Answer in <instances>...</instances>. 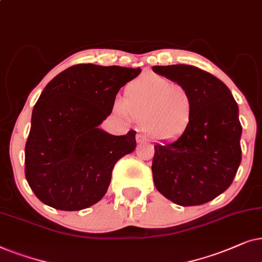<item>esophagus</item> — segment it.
<instances>
[{
  "instance_id": "obj_1",
  "label": "esophagus",
  "mask_w": 262,
  "mask_h": 262,
  "mask_svg": "<svg viewBox=\"0 0 262 262\" xmlns=\"http://www.w3.org/2000/svg\"><path fill=\"white\" fill-rule=\"evenodd\" d=\"M146 141H147V139H146L145 135H142V134L137 135V142H138V144H145Z\"/></svg>"
}]
</instances>
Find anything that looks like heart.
Wrapping results in <instances>:
<instances>
[{
  "instance_id": "b5f03b06",
  "label": "heart",
  "mask_w": 262,
  "mask_h": 262,
  "mask_svg": "<svg viewBox=\"0 0 262 262\" xmlns=\"http://www.w3.org/2000/svg\"><path fill=\"white\" fill-rule=\"evenodd\" d=\"M115 109L125 118L142 121V127L157 141H172L186 133L194 120L193 93L164 76L148 74L125 86L124 98Z\"/></svg>"
}]
</instances>
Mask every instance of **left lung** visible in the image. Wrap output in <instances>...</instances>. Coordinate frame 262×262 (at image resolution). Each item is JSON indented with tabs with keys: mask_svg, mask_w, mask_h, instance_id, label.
Listing matches in <instances>:
<instances>
[{
	"mask_svg": "<svg viewBox=\"0 0 262 262\" xmlns=\"http://www.w3.org/2000/svg\"><path fill=\"white\" fill-rule=\"evenodd\" d=\"M152 71L182 83L195 100L194 120L186 133L155 146L153 182L180 206L206 204L228 189L239 166L238 105L228 86L202 69L172 64Z\"/></svg>",
	"mask_w": 262,
	"mask_h": 262,
	"instance_id": "8db88e82",
	"label": "left lung"
}]
</instances>
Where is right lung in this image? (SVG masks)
Returning <instances> with one entry per match:
<instances>
[{"mask_svg":"<svg viewBox=\"0 0 262 262\" xmlns=\"http://www.w3.org/2000/svg\"><path fill=\"white\" fill-rule=\"evenodd\" d=\"M140 68L76 64L45 86L32 111L25 147V176L48 206L80 211L105 195L118 159L137 147L135 134L99 128L122 86Z\"/></svg>","mask_w":262,"mask_h":262,"instance_id":"1","label":"right lung"}]
</instances>
